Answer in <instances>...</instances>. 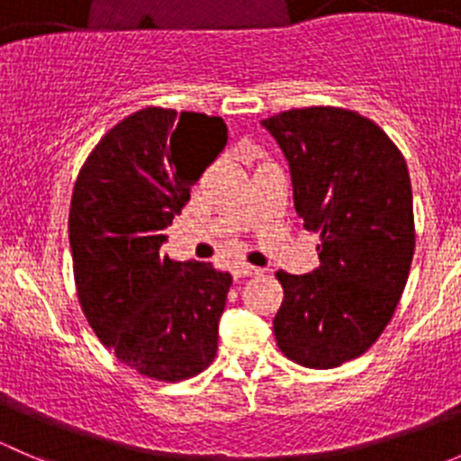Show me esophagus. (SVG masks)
<instances>
[{
    "mask_svg": "<svg viewBox=\"0 0 461 461\" xmlns=\"http://www.w3.org/2000/svg\"><path fill=\"white\" fill-rule=\"evenodd\" d=\"M260 272H263V269H260V267H254V265H248V263H240V265H236L234 276H236V278L257 276V274H260Z\"/></svg>",
    "mask_w": 461,
    "mask_h": 461,
    "instance_id": "34e87169",
    "label": "esophagus"
}]
</instances>
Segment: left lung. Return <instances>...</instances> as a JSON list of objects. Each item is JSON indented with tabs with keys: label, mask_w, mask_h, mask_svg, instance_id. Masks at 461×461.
I'll use <instances>...</instances> for the list:
<instances>
[{
	"label": "left lung",
	"mask_w": 461,
	"mask_h": 461,
	"mask_svg": "<svg viewBox=\"0 0 461 461\" xmlns=\"http://www.w3.org/2000/svg\"><path fill=\"white\" fill-rule=\"evenodd\" d=\"M290 165L294 209L321 236L319 267L276 272V343L305 368L361 357L393 319L415 254L406 160L373 120L308 106L260 120Z\"/></svg>",
	"instance_id": "1"
}]
</instances>
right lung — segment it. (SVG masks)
<instances>
[{"instance_id": "add662e5", "label": "right lung", "mask_w": 461, "mask_h": 461, "mask_svg": "<svg viewBox=\"0 0 461 461\" xmlns=\"http://www.w3.org/2000/svg\"><path fill=\"white\" fill-rule=\"evenodd\" d=\"M225 144L221 118L147 106L97 142L73 187L68 240L82 312L102 346L151 379H189L216 357L231 276L160 257V248Z\"/></svg>"}]
</instances>
